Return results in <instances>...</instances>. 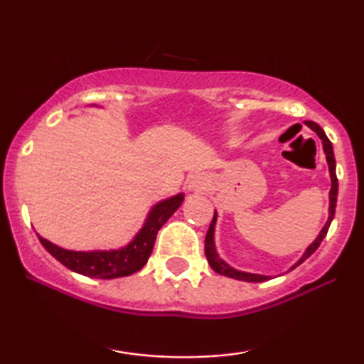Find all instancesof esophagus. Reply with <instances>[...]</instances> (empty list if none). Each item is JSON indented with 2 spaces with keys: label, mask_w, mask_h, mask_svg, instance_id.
Here are the masks:
<instances>
[{
  "label": "esophagus",
  "mask_w": 364,
  "mask_h": 364,
  "mask_svg": "<svg viewBox=\"0 0 364 364\" xmlns=\"http://www.w3.org/2000/svg\"><path fill=\"white\" fill-rule=\"evenodd\" d=\"M207 186H208V178L205 173H196V176H192L187 182V187L191 188V191H203Z\"/></svg>",
  "instance_id": "1"
}]
</instances>
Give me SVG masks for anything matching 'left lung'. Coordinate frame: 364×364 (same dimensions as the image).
<instances>
[{"label":"left lung","instance_id":"obj_1","mask_svg":"<svg viewBox=\"0 0 364 364\" xmlns=\"http://www.w3.org/2000/svg\"><path fill=\"white\" fill-rule=\"evenodd\" d=\"M308 127L313 129L318 134V137L323 141V149H325V154H326V161H328V167H330V176H331V191H330V217H328V220L325 223V227L321 228L320 235L315 238V242L311 243L310 247L306 248V252L303 253V257L298 260L295 265H293L290 270L293 268H296L300 263H303L306 260L308 257L311 255L313 252L316 250L318 247H320V243L323 242V238L328 233V228H330V223L333 220V217H335V208H336V197H338V178H336V162H335V154H333V146L330 142V139L326 137V134L323 129L318 126L316 122H311V121H306L305 122ZM215 220H217V213H213V218L210 222V227H208V232H207V237H205V257L208 263H210V267L215 270L217 273H220L223 277H228V278H235V280H242V282H253V283H258V282H267L270 277H265V275H257V273H247V272H238L235 268H232L228 263H225L222 260L220 257L217 255L215 252V245H213V230H215Z\"/></svg>","mask_w":364,"mask_h":364}]
</instances>
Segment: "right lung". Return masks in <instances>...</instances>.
Returning <instances> with one entry per match:
<instances>
[{"label":"right lung","instance_id":"add662e5","mask_svg":"<svg viewBox=\"0 0 364 364\" xmlns=\"http://www.w3.org/2000/svg\"><path fill=\"white\" fill-rule=\"evenodd\" d=\"M182 200L183 196L178 193V196H173L154 205L141 232L134 237V240L127 247L119 248V250L73 252L64 250V248L54 245L39 235L38 238L58 262H61L69 270L81 273L84 277L104 278V280L129 277L146 265L152 253L157 232L172 217V213L181 207Z\"/></svg>","mask_w":364,"mask_h":364}]
</instances>
